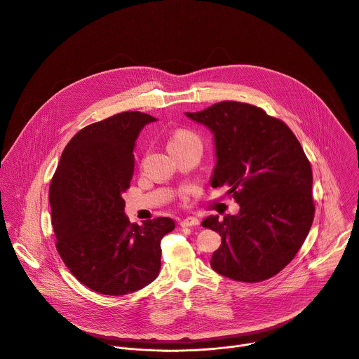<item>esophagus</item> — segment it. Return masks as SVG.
<instances>
[{"label":"esophagus","mask_w":359,"mask_h":359,"mask_svg":"<svg viewBox=\"0 0 359 359\" xmlns=\"http://www.w3.org/2000/svg\"><path fill=\"white\" fill-rule=\"evenodd\" d=\"M180 226L181 227H195V226H199V220L195 217H187L180 223Z\"/></svg>","instance_id":"esophagus-1"}]
</instances>
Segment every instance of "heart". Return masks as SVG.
<instances>
[{
	"mask_svg": "<svg viewBox=\"0 0 359 359\" xmlns=\"http://www.w3.org/2000/svg\"><path fill=\"white\" fill-rule=\"evenodd\" d=\"M192 144H201V139L189 132V130H177L168 140V149L170 151L171 150H175V149H180V147H185V146H192Z\"/></svg>",
	"mask_w": 359,
	"mask_h": 359,
	"instance_id": "b5f03b06",
	"label": "heart"
}]
</instances>
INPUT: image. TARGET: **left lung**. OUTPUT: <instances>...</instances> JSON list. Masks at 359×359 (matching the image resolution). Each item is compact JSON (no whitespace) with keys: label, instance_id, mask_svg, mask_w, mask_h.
Here are the masks:
<instances>
[{"label":"left lung","instance_id":"obj_1","mask_svg":"<svg viewBox=\"0 0 359 359\" xmlns=\"http://www.w3.org/2000/svg\"><path fill=\"white\" fill-rule=\"evenodd\" d=\"M187 117L215 135L212 187L230 188L237 216H210L202 226L217 231L215 271L242 283L276 276L297 255L313 216L312 168L292 130L264 110L239 102L216 103Z\"/></svg>","mask_w":359,"mask_h":359}]
</instances>
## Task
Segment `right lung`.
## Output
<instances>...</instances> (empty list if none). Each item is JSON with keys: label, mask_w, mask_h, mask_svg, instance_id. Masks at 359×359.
I'll return each mask as SVG.
<instances>
[{"label": "right lung", "mask_w": 359, "mask_h": 359, "mask_svg": "<svg viewBox=\"0 0 359 359\" xmlns=\"http://www.w3.org/2000/svg\"><path fill=\"white\" fill-rule=\"evenodd\" d=\"M156 118L125 111L81 129L65 146L50 185L55 246L69 271L103 295H125L150 284L161 266L168 217L129 223L122 194L129 188L133 147Z\"/></svg>", "instance_id": "obj_1"}]
</instances>
